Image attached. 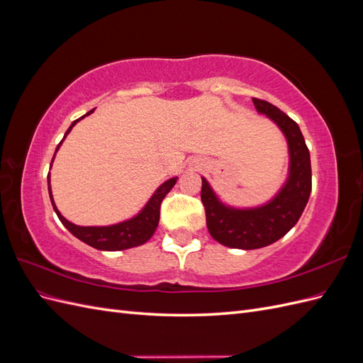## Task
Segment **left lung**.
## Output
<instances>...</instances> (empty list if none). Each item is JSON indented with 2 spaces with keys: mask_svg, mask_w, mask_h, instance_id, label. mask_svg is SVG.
<instances>
[{
  "mask_svg": "<svg viewBox=\"0 0 363 363\" xmlns=\"http://www.w3.org/2000/svg\"><path fill=\"white\" fill-rule=\"evenodd\" d=\"M256 111L267 115L283 131L289 147V175L274 199L259 207L236 208L218 200L203 180L201 201L211 236L230 248L256 250L276 242L298 221L312 191L311 155L298 124L279 107L252 98Z\"/></svg>",
  "mask_w": 363,
  "mask_h": 363,
  "instance_id": "obj_1",
  "label": "left lung"
}]
</instances>
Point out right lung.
<instances>
[{
  "label": "right lung",
  "mask_w": 363,
  "mask_h": 363,
  "mask_svg": "<svg viewBox=\"0 0 363 363\" xmlns=\"http://www.w3.org/2000/svg\"><path fill=\"white\" fill-rule=\"evenodd\" d=\"M94 112V108L91 112H87L84 116L91 115ZM84 116L75 119L74 123L69 125V128L65 133L63 139L67 138V135L72 130V127L79 123L80 119H83ZM63 139L60 140V144L56 148H60ZM54 152V156H56ZM54 160V157H52ZM51 160V164H52ZM177 182V177L169 179L164 182L163 184H160V188L152 194L151 199L148 200V203L145 204V207L142 211L133 216L131 219H127L124 223L119 224H113V225H106V227H82V225H75L72 223H69L67 218H63L62 213L57 211L56 204H54L52 195H51V186H50V172H48V192H50V199H51V204L54 212L57 213L59 219L62 221V224L67 227L69 232L77 238L83 240L84 244L91 245L96 250H103V251H119V250H127V248H133L138 245L145 244L147 240L155 235L156 228L159 225V218H160V204L163 201L167 194L172 189V186Z\"/></svg>",
  "instance_id": "right-lung-1"
}]
</instances>
